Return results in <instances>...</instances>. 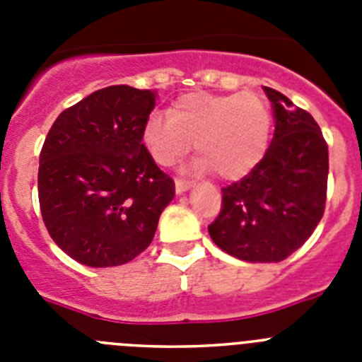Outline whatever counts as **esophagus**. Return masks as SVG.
<instances>
[{
	"instance_id": "obj_1",
	"label": "esophagus",
	"mask_w": 362,
	"mask_h": 362,
	"mask_svg": "<svg viewBox=\"0 0 362 362\" xmlns=\"http://www.w3.org/2000/svg\"><path fill=\"white\" fill-rule=\"evenodd\" d=\"M192 187H194V185H192L190 181H185V179H175V192H177V194H185V192L190 190Z\"/></svg>"
}]
</instances>
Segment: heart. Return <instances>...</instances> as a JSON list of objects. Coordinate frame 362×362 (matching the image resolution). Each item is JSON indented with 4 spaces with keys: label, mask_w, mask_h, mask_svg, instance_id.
Here are the masks:
<instances>
[{
    "label": "heart",
    "mask_w": 362,
    "mask_h": 362,
    "mask_svg": "<svg viewBox=\"0 0 362 362\" xmlns=\"http://www.w3.org/2000/svg\"><path fill=\"white\" fill-rule=\"evenodd\" d=\"M270 107L252 92H192L172 105L168 116L152 114L143 124V145L159 166H170L194 146L196 172L214 170L235 181L250 174L268 148Z\"/></svg>",
    "instance_id": "heart-1"
}]
</instances>
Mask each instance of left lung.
Returning <instances> with one entry per match:
<instances>
[{"instance_id": "left-lung-1", "label": "left lung", "mask_w": 362, "mask_h": 362, "mask_svg": "<svg viewBox=\"0 0 362 362\" xmlns=\"http://www.w3.org/2000/svg\"><path fill=\"white\" fill-rule=\"evenodd\" d=\"M276 130L264 158L223 188V209L209 226L221 250L246 263H279L305 245L325 212L328 145L308 112L263 86Z\"/></svg>"}]
</instances>
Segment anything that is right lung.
Returning <instances> with one entry per match:
<instances>
[{
    "label": "right lung",
    "instance_id": "1",
    "mask_svg": "<svg viewBox=\"0 0 362 362\" xmlns=\"http://www.w3.org/2000/svg\"><path fill=\"white\" fill-rule=\"evenodd\" d=\"M156 99V90L107 86L63 110L45 139L41 216L54 243L85 267L137 257L174 199V181L141 143Z\"/></svg>",
    "mask_w": 362,
    "mask_h": 362
}]
</instances>
